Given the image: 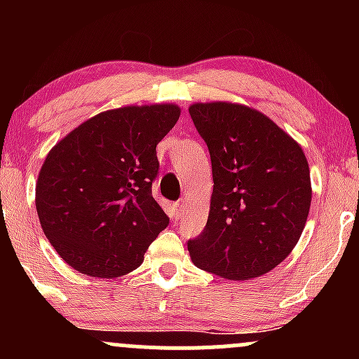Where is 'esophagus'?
Returning <instances> with one entry per match:
<instances>
[{"label": "esophagus", "mask_w": 359, "mask_h": 359, "mask_svg": "<svg viewBox=\"0 0 359 359\" xmlns=\"http://www.w3.org/2000/svg\"><path fill=\"white\" fill-rule=\"evenodd\" d=\"M182 214H184L182 203H175V217H177V219H180V217H182Z\"/></svg>", "instance_id": "esophagus-1"}]
</instances>
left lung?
Wrapping results in <instances>:
<instances>
[{
    "instance_id": "1",
    "label": "left lung",
    "mask_w": 359,
    "mask_h": 359,
    "mask_svg": "<svg viewBox=\"0 0 359 359\" xmlns=\"http://www.w3.org/2000/svg\"><path fill=\"white\" fill-rule=\"evenodd\" d=\"M194 125L208 143L214 189L204 231L187 243L197 269L251 280L297 245L312 201L302 147L266 114L240 102H194Z\"/></svg>"
}]
</instances>
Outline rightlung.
I'll use <instances>...</instances> for the list:
<instances>
[{"label": "right lung", "instance_id": "1", "mask_svg": "<svg viewBox=\"0 0 359 359\" xmlns=\"http://www.w3.org/2000/svg\"><path fill=\"white\" fill-rule=\"evenodd\" d=\"M172 102L102 111L48 151L35 205L57 253L81 273L116 278L143 263L168 217L151 196L156 145L174 128Z\"/></svg>", "mask_w": 359, "mask_h": 359}]
</instances>
